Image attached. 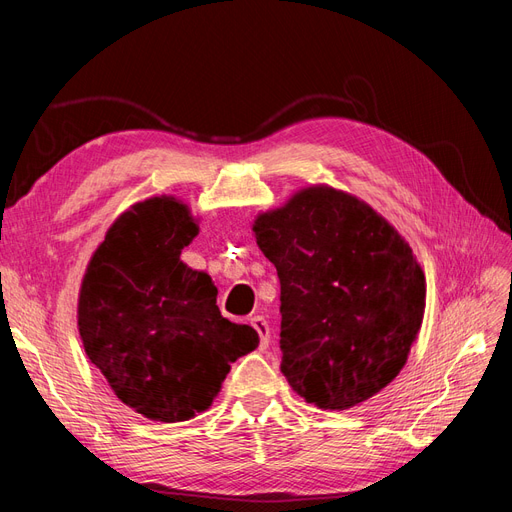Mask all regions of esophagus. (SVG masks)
Here are the masks:
<instances>
[{
    "label": "esophagus",
    "mask_w": 512,
    "mask_h": 512,
    "mask_svg": "<svg viewBox=\"0 0 512 512\" xmlns=\"http://www.w3.org/2000/svg\"><path fill=\"white\" fill-rule=\"evenodd\" d=\"M250 324L260 335V348L265 350L269 346V324H267V320L262 316H254V318H250Z\"/></svg>",
    "instance_id": "34e87169"
}]
</instances>
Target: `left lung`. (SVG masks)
<instances>
[{
    "instance_id": "obj_1",
    "label": "left lung",
    "mask_w": 512,
    "mask_h": 512,
    "mask_svg": "<svg viewBox=\"0 0 512 512\" xmlns=\"http://www.w3.org/2000/svg\"><path fill=\"white\" fill-rule=\"evenodd\" d=\"M282 286V374L322 410H348L404 369L425 314L412 247L361 198L312 185L258 213Z\"/></svg>"
}]
</instances>
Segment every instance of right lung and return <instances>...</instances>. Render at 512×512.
<instances>
[{
  "mask_svg": "<svg viewBox=\"0 0 512 512\" xmlns=\"http://www.w3.org/2000/svg\"><path fill=\"white\" fill-rule=\"evenodd\" d=\"M196 235L183 200L151 196L106 230L81 282L76 318L89 361L149 421L205 412L230 363L258 346L252 327L220 314L211 277L181 260Z\"/></svg>",
  "mask_w": 512,
  "mask_h": 512,
  "instance_id": "add662e5",
  "label": "right lung"
}]
</instances>
